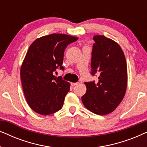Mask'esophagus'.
Listing matches in <instances>:
<instances>
[{
    "instance_id": "1",
    "label": "esophagus",
    "mask_w": 147,
    "mask_h": 147,
    "mask_svg": "<svg viewBox=\"0 0 147 147\" xmlns=\"http://www.w3.org/2000/svg\"><path fill=\"white\" fill-rule=\"evenodd\" d=\"M78 82H76V83H71V85L72 86H76V85H78Z\"/></svg>"
}]
</instances>
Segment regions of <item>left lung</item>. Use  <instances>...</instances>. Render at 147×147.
Wrapping results in <instances>:
<instances>
[{"mask_svg":"<svg viewBox=\"0 0 147 147\" xmlns=\"http://www.w3.org/2000/svg\"><path fill=\"white\" fill-rule=\"evenodd\" d=\"M91 75L98 74V81L85 82L82 97L85 107L98 115H106L116 109L123 99L127 86V65L121 47L103 35L93 37Z\"/></svg>","mask_w":147,"mask_h":147,"instance_id":"8db88e82","label":"left lung"}]
</instances>
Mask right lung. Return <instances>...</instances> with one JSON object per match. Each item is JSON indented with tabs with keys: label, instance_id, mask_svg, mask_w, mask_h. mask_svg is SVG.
Here are the masks:
<instances>
[{
	"label": "right lung",
	"instance_id": "add662e5",
	"mask_svg": "<svg viewBox=\"0 0 147 147\" xmlns=\"http://www.w3.org/2000/svg\"><path fill=\"white\" fill-rule=\"evenodd\" d=\"M77 40L53 33L36 39L30 45L21 68V78L27 103L37 113L49 115L62 108L70 85L54 73L58 68L63 71L64 51Z\"/></svg>",
	"mask_w": 147,
	"mask_h": 147
}]
</instances>
